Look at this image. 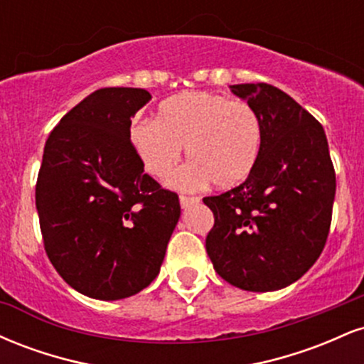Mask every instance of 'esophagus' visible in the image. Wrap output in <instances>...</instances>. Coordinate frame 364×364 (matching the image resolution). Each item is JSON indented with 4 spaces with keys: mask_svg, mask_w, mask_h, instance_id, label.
I'll use <instances>...</instances> for the list:
<instances>
[{
    "mask_svg": "<svg viewBox=\"0 0 364 364\" xmlns=\"http://www.w3.org/2000/svg\"><path fill=\"white\" fill-rule=\"evenodd\" d=\"M200 198H196V196H186V195H181L179 196V203H181L183 208H186L188 205H193V203H198Z\"/></svg>",
    "mask_w": 364,
    "mask_h": 364,
    "instance_id": "obj_1",
    "label": "esophagus"
}]
</instances>
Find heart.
I'll return each mask as SVG.
<instances>
[{"mask_svg": "<svg viewBox=\"0 0 364 364\" xmlns=\"http://www.w3.org/2000/svg\"><path fill=\"white\" fill-rule=\"evenodd\" d=\"M145 171L166 178L178 166L183 147L190 164L169 179L178 190H198L208 181L235 188L253 173L262 147V127L246 102L208 92H185L161 104L157 121L144 119L129 129Z\"/></svg>", "mask_w": 364, "mask_h": 364, "instance_id": "b5f03b06", "label": "heart"}]
</instances>
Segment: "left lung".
<instances>
[{"instance_id":"left-lung-1","label":"left lung","mask_w":364,"mask_h":364,"mask_svg":"<svg viewBox=\"0 0 364 364\" xmlns=\"http://www.w3.org/2000/svg\"><path fill=\"white\" fill-rule=\"evenodd\" d=\"M231 92L257 112L262 147L245 183L203 198L215 219L205 248L224 281L277 291L303 277L323 250L336 171L323 128L291 95L269 83H237Z\"/></svg>"}]
</instances>
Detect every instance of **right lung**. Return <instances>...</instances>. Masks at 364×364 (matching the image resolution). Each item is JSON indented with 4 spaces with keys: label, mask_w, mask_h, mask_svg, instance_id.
I'll use <instances>...</instances> for the list:
<instances>
[{
    "label": "right lung",
    "mask_w": 364,
    "mask_h": 364,
    "mask_svg": "<svg viewBox=\"0 0 364 364\" xmlns=\"http://www.w3.org/2000/svg\"><path fill=\"white\" fill-rule=\"evenodd\" d=\"M152 95L107 87L63 116L36 185L44 248L63 281L102 301L129 298L157 277L181 207L144 173L129 140Z\"/></svg>",
    "instance_id": "add662e5"
}]
</instances>
